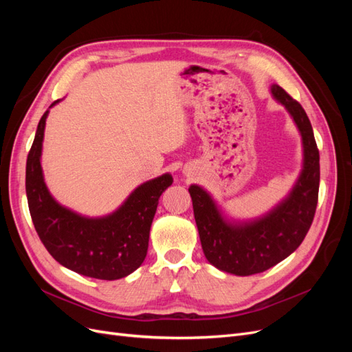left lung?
Returning a JSON list of instances; mask_svg holds the SVG:
<instances>
[{"mask_svg": "<svg viewBox=\"0 0 352 352\" xmlns=\"http://www.w3.org/2000/svg\"><path fill=\"white\" fill-rule=\"evenodd\" d=\"M272 94L289 111L302 138L304 168L289 197L263 219L232 225L223 220L204 189L189 188L206 258L214 267L236 276L261 273L291 255L310 229L318 201L320 155L310 119L301 104L279 85H273Z\"/></svg>", "mask_w": 352, "mask_h": 352, "instance_id": "8db88e82", "label": "left lung"}]
</instances>
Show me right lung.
Listing matches in <instances>:
<instances>
[{
    "instance_id": "add662e5",
    "label": "right lung",
    "mask_w": 352,
    "mask_h": 352,
    "mask_svg": "<svg viewBox=\"0 0 352 352\" xmlns=\"http://www.w3.org/2000/svg\"><path fill=\"white\" fill-rule=\"evenodd\" d=\"M47 116L48 110L38 123L26 162L28 204L38 236L52 258L65 267L94 279H122L145 260L160 195L172 185L173 177L163 175L138 186L107 217H82L61 207L45 186L41 150Z\"/></svg>"
}]
</instances>
